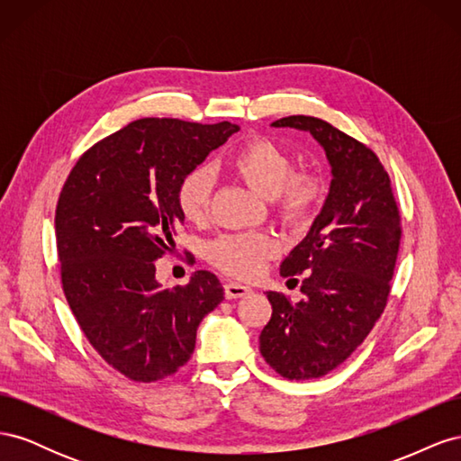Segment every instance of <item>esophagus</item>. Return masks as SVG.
Masks as SVG:
<instances>
[{"mask_svg":"<svg viewBox=\"0 0 461 461\" xmlns=\"http://www.w3.org/2000/svg\"><path fill=\"white\" fill-rule=\"evenodd\" d=\"M248 294H252V288L244 286L240 283H234V281H227L225 283V296L229 300H236V298H244Z\"/></svg>","mask_w":461,"mask_h":461,"instance_id":"1","label":"esophagus"}]
</instances>
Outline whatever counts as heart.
<instances>
[{"mask_svg": "<svg viewBox=\"0 0 461 461\" xmlns=\"http://www.w3.org/2000/svg\"><path fill=\"white\" fill-rule=\"evenodd\" d=\"M225 167L263 198L275 200V212L286 225L303 227L312 222L327 196L323 175L315 171H294L290 153L269 138H252L236 148ZM212 173L205 167H194L176 188L180 213L190 222L207 217ZM278 244L271 234L240 232L219 236L207 246V259L222 273L249 278L256 276L267 259L275 258Z\"/></svg>", "mask_w": 461, "mask_h": 461, "instance_id": "heart-1", "label": "heart"}]
</instances>
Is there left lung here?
<instances>
[{
  "mask_svg": "<svg viewBox=\"0 0 461 461\" xmlns=\"http://www.w3.org/2000/svg\"><path fill=\"white\" fill-rule=\"evenodd\" d=\"M271 127L310 132L323 146L332 180L308 236L281 263L302 300L267 292L273 305L259 352L285 379H319L366 340L386 308L402 239L390 178L375 151L330 122L292 115Z\"/></svg>",
  "mask_w": 461,
  "mask_h": 461,
  "instance_id": "obj_1",
  "label": "left lung"
}]
</instances>
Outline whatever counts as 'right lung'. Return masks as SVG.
Returning <instances> with one entry per match:
<instances>
[{"mask_svg": "<svg viewBox=\"0 0 461 461\" xmlns=\"http://www.w3.org/2000/svg\"><path fill=\"white\" fill-rule=\"evenodd\" d=\"M236 131L229 121L138 119L82 153L65 180L55 209L65 298L94 350L131 381L183 367L200 321L225 298L209 271L163 288L153 261L185 221L180 178Z\"/></svg>", "mask_w": 461, "mask_h": 461, "instance_id": "right-lung-1", "label": "right lung"}]
</instances>
